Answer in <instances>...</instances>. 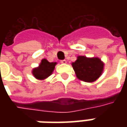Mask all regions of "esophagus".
<instances>
[{
  "label": "esophagus",
  "instance_id": "obj_1",
  "mask_svg": "<svg viewBox=\"0 0 127 127\" xmlns=\"http://www.w3.org/2000/svg\"><path fill=\"white\" fill-rule=\"evenodd\" d=\"M61 63L62 64H66V60H62V61H61Z\"/></svg>",
  "mask_w": 127,
  "mask_h": 127
}]
</instances>
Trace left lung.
<instances>
[{
  "mask_svg": "<svg viewBox=\"0 0 127 127\" xmlns=\"http://www.w3.org/2000/svg\"><path fill=\"white\" fill-rule=\"evenodd\" d=\"M72 66L77 78L86 82H93L97 80L103 69V63L99 58L85 56H78Z\"/></svg>",
  "mask_w": 127,
  "mask_h": 127,
  "instance_id": "obj_1",
  "label": "left lung"
}]
</instances>
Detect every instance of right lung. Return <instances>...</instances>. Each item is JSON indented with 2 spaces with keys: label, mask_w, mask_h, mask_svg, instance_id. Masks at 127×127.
Wrapping results in <instances>:
<instances>
[{
  "label": "right lung",
  "mask_w": 127,
  "mask_h": 127,
  "mask_svg": "<svg viewBox=\"0 0 127 127\" xmlns=\"http://www.w3.org/2000/svg\"><path fill=\"white\" fill-rule=\"evenodd\" d=\"M56 63H50L46 59H43L39 67L32 71V74L38 80H44L52 73Z\"/></svg>",
  "instance_id": "right-lung-1"
}]
</instances>
